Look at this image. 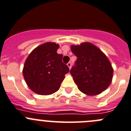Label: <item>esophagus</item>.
<instances>
[{
	"instance_id": "obj_1",
	"label": "esophagus",
	"mask_w": 131,
	"mask_h": 131,
	"mask_svg": "<svg viewBox=\"0 0 131 131\" xmlns=\"http://www.w3.org/2000/svg\"><path fill=\"white\" fill-rule=\"evenodd\" d=\"M67 65H68V66L69 67V69H71V62H68V64H67Z\"/></svg>"
}]
</instances>
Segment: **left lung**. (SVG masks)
Instances as JSON below:
<instances>
[{"instance_id":"left-lung-1","label":"left lung","mask_w":131,"mask_h":131,"mask_svg":"<svg viewBox=\"0 0 131 131\" xmlns=\"http://www.w3.org/2000/svg\"><path fill=\"white\" fill-rule=\"evenodd\" d=\"M71 49L77 59L70 73L78 89L88 95H96L105 91L111 83L113 74L105 54L89 42L73 45Z\"/></svg>"}]
</instances>
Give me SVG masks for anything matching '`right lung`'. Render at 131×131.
Masks as SVG:
<instances>
[{
    "instance_id": "right-lung-1",
    "label": "right lung",
    "mask_w": 131,
    "mask_h": 131,
    "mask_svg": "<svg viewBox=\"0 0 131 131\" xmlns=\"http://www.w3.org/2000/svg\"><path fill=\"white\" fill-rule=\"evenodd\" d=\"M59 45L46 42L33 49L24 66L23 76L27 85L35 93L48 95L59 89L69 69L57 53Z\"/></svg>"
}]
</instances>
